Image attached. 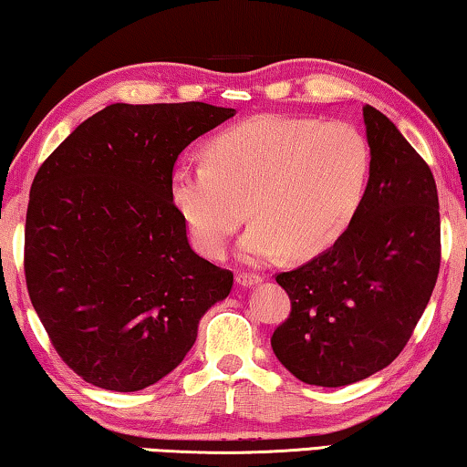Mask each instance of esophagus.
<instances>
[{
	"instance_id": "obj_1",
	"label": "esophagus",
	"mask_w": 467,
	"mask_h": 467,
	"mask_svg": "<svg viewBox=\"0 0 467 467\" xmlns=\"http://www.w3.org/2000/svg\"><path fill=\"white\" fill-rule=\"evenodd\" d=\"M235 282H238V285H242V288H254V285L263 282V277L256 274H238L235 275Z\"/></svg>"
}]
</instances>
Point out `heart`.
<instances>
[{"label":"heart","instance_id":"obj_1","mask_svg":"<svg viewBox=\"0 0 467 467\" xmlns=\"http://www.w3.org/2000/svg\"><path fill=\"white\" fill-rule=\"evenodd\" d=\"M369 146L344 120L258 114L206 143V162H182L171 200L196 248L217 258L246 221L240 256L269 265L308 258L340 238L363 200ZM249 206L246 207L245 204Z\"/></svg>","mask_w":467,"mask_h":467}]
</instances>
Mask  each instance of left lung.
Wrapping results in <instances>:
<instances>
[{"instance_id": "obj_1", "label": "left lung", "mask_w": 467, "mask_h": 467, "mask_svg": "<svg viewBox=\"0 0 467 467\" xmlns=\"http://www.w3.org/2000/svg\"><path fill=\"white\" fill-rule=\"evenodd\" d=\"M369 179L332 248L275 279L290 317L271 336L300 382L348 386L384 369L411 338L441 267V213L424 159L374 106L363 109Z\"/></svg>"}]
</instances>
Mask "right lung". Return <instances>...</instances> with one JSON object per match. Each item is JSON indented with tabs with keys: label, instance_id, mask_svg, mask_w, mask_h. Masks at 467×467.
<instances>
[{
	"label": "right lung",
	"instance_id": "right-lung-1",
	"mask_svg": "<svg viewBox=\"0 0 467 467\" xmlns=\"http://www.w3.org/2000/svg\"><path fill=\"white\" fill-rule=\"evenodd\" d=\"M204 102L110 104L33 179L25 227L31 303L62 361L98 389L171 374L234 274L193 253L171 200L177 156L232 119Z\"/></svg>",
	"mask_w": 467,
	"mask_h": 467
}]
</instances>
